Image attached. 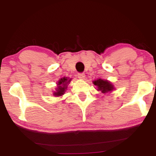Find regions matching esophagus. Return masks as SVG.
I'll return each mask as SVG.
<instances>
[{"instance_id": "esophagus-1", "label": "esophagus", "mask_w": 156, "mask_h": 156, "mask_svg": "<svg viewBox=\"0 0 156 156\" xmlns=\"http://www.w3.org/2000/svg\"><path fill=\"white\" fill-rule=\"evenodd\" d=\"M77 76H78L79 79H80V80H84V79L85 78V74H84V73H78Z\"/></svg>"}]
</instances>
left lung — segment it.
I'll return each mask as SVG.
<instances>
[{"mask_svg": "<svg viewBox=\"0 0 156 156\" xmlns=\"http://www.w3.org/2000/svg\"><path fill=\"white\" fill-rule=\"evenodd\" d=\"M93 83L95 86L97 87V90L101 91L103 94L109 92L114 89V85L108 80L98 79V80L94 81Z\"/></svg>", "mask_w": 156, "mask_h": 156, "instance_id": "1", "label": "left lung"}]
</instances>
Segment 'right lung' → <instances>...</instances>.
<instances>
[{
    "label": "right lung",
    "mask_w": 156,
    "mask_h": 156,
    "mask_svg": "<svg viewBox=\"0 0 156 156\" xmlns=\"http://www.w3.org/2000/svg\"><path fill=\"white\" fill-rule=\"evenodd\" d=\"M71 79L67 77L61 78L58 82H57V87L56 88V91H55L54 94L55 97H61L65 93V91L67 90V85L71 82Z\"/></svg>",
    "instance_id": "obj_1"
}]
</instances>
